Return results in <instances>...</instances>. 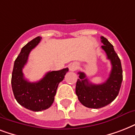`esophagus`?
<instances>
[{"instance_id": "esophagus-1", "label": "esophagus", "mask_w": 135, "mask_h": 135, "mask_svg": "<svg viewBox=\"0 0 135 135\" xmlns=\"http://www.w3.org/2000/svg\"><path fill=\"white\" fill-rule=\"evenodd\" d=\"M78 69V66L76 64H71L69 65V70L71 71H75Z\"/></svg>"}]
</instances>
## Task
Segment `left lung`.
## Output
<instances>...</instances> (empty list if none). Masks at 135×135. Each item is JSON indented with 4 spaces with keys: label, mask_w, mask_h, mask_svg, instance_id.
Here are the masks:
<instances>
[{
    "label": "left lung",
    "mask_w": 135,
    "mask_h": 135,
    "mask_svg": "<svg viewBox=\"0 0 135 135\" xmlns=\"http://www.w3.org/2000/svg\"><path fill=\"white\" fill-rule=\"evenodd\" d=\"M101 41L104 44L102 48L112 66L109 77L102 84H92L83 72H78L79 79L76 82V94L78 100L83 106L91 109H99L112 102L119 93L123 80L121 62L113 46L104 36L101 37Z\"/></svg>",
    "instance_id": "obj_1"
}]
</instances>
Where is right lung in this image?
I'll use <instances>...</instances> for the list:
<instances>
[{"label": "right lung", "instance_id": "obj_1", "mask_svg": "<svg viewBox=\"0 0 135 135\" xmlns=\"http://www.w3.org/2000/svg\"><path fill=\"white\" fill-rule=\"evenodd\" d=\"M41 38L40 36L36 37L22 47L15 61L12 74V88L16 100L22 107L33 111H43L51 107L58 85L69 71L66 68L49 71L41 80L35 83L24 78L22 69L27 62L30 52L40 43Z\"/></svg>", "mask_w": 135, "mask_h": 135}]
</instances>
